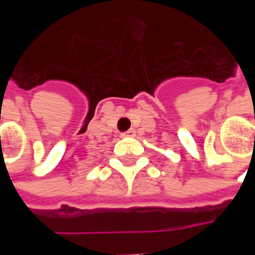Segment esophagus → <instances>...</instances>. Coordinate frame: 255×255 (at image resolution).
<instances>
[{
    "instance_id": "esophagus-1",
    "label": "esophagus",
    "mask_w": 255,
    "mask_h": 255,
    "mask_svg": "<svg viewBox=\"0 0 255 255\" xmlns=\"http://www.w3.org/2000/svg\"><path fill=\"white\" fill-rule=\"evenodd\" d=\"M133 135H135V129H132V128L122 133V136H133Z\"/></svg>"
}]
</instances>
